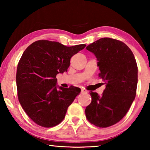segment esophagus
Here are the masks:
<instances>
[{
  "label": "esophagus",
  "mask_w": 150,
  "mask_h": 150,
  "mask_svg": "<svg viewBox=\"0 0 150 150\" xmlns=\"http://www.w3.org/2000/svg\"><path fill=\"white\" fill-rule=\"evenodd\" d=\"M87 93V91L84 89H82L81 90V93Z\"/></svg>",
  "instance_id": "1"
}]
</instances>
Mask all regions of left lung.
<instances>
[{
  "label": "left lung",
  "mask_w": 150,
  "mask_h": 150,
  "mask_svg": "<svg viewBox=\"0 0 150 150\" xmlns=\"http://www.w3.org/2000/svg\"><path fill=\"white\" fill-rule=\"evenodd\" d=\"M97 59L100 78L106 88L102 96L91 91L85 109L88 122L100 128L118 122L126 115L136 95L138 66L132 52L119 40L103 38L86 47Z\"/></svg>",
  "instance_id": "8db88e82"
}]
</instances>
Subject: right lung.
I'll list each match as a JSON object with an SVG mask.
<instances>
[{
	"mask_svg": "<svg viewBox=\"0 0 150 150\" xmlns=\"http://www.w3.org/2000/svg\"><path fill=\"white\" fill-rule=\"evenodd\" d=\"M85 46L67 47L42 40L24 52L16 71L18 97L25 112L38 125L50 128L62 122L80 93L81 88L74 87L58 90L56 75L67 72L71 58Z\"/></svg>",
	"mask_w": 150,
	"mask_h": 150,
	"instance_id": "add662e5",
	"label": "right lung"
}]
</instances>
